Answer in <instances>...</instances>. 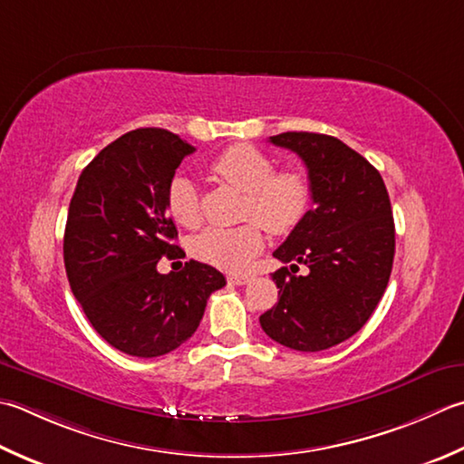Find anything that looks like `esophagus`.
<instances>
[{"label":"esophagus","mask_w":464,"mask_h":464,"mask_svg":"<svg viewBox=\"0 0 464 464\" xmlns=\"http://www.w3.org/2000/svg\"><path fill=\"white\" fill-rule=\"evenodd\" d=\"M249 279H251L249 276H229V277H227V281H229V284H233V285H245Z\"/></svg>","instance_id":"esophagus-1"}]
</instances>
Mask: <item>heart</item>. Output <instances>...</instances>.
Segmentation results:
<instances>
[{"label":"heart","instance_id":"heart-1","mask_svg":"<svg viewBox=\"0 0 464 464\" xmlns=\"http://www.w3.org/2000/svg\"><path fill=\"white\" fill-rule=\"evenodd\" d=\"M276 160L251 144H233L211 162V170L227 185L245 193L243 217L256 219L269 233L284 235L304 221L312 207V185L304 172L277 170ZM167 208L179 225H201V201L193 180L177 175L167 190ZM263 235L256 223L235 229H207L197 235L193 253L208 266L241 271L261 249Z\"/></svg>","mask_w":464,"mask_h":464}]
</instances>
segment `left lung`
Wrapping results in <instances>:
<instances>
[{"label":"left lung","mask_w":464,"mask_h":464,"mask_svg":"<svg viewBox=\"0 0 464 464\" xmlns=\"http://www.w3.org/2000/svg\"><path fill=\"white\" fill-rule=\"evenodd\" d=\"M269 142L304 160L314 208L274 251L277 304L259 317L271 340L299 352H320L352 338L384 295L394 261V219L380 172L340 139L284 132Z\"/></svg>","instance_id":"8db88e82"}]
</instances>
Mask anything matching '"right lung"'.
Returning <instances> with one entry per match:
<instances>
[{"label":"right lung","mask_w":464,"mask_h":464,"mask_svg":"<svg viewBox=\"0 0 464 464\" xmlns=\"http://www.w3.org/2000/svg\"><path fill=\"white\" fill-rule=\"evenodd\" d=\"M195 152L165 129H136L100 150L82 170L63 233L72 294L92 328L136 358L169 353L195 334L221 271L190 259L159 274L160 257H180L167 190Z\"/></svg>","instance_id":"obj_1"}]
</instances>
